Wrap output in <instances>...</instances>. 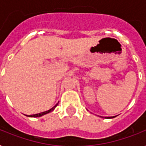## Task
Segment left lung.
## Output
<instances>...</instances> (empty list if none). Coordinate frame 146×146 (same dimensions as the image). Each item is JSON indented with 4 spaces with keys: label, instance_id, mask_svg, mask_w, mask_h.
Wrapping results in <instances>:
<instances>
[{
    "label": "left lung",
    "instance_id": "left-lung-1",
    "mask_svg": "<svg viewBox=\"0 0 146 146\" xmlns=\"http://www.w3.org/2000/svg\"><path fill=\"white\" fill-rule=\"evenodd\" d=\"M112 118H115V116H113V117H111L110 119H112Z\"/></svg>",
    "mask_w": 146,
    "mask_h": 146
}]
</instances>
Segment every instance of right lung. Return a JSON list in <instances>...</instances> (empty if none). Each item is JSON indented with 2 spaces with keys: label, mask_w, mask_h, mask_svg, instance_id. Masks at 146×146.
<instances>
[{
  "label": "right lung",
  "mask_w": 146,
  "mask_h": 146,
  "mask_svg": "<svg viewBox=\"0 0 146 146\" xmlns=\"http://www.w3.org/2000/svg\"><path fill=\"white\" fill-rule=\"evenodd\" d=\"M58 104H57L54 107H53L51 109H50V110L46 111H43V112H41V113H38V114H35V115H27V116H29V117H40V116L44 115H46V114H48V113H50V112L53 111L54 110V108L57 107V105Z\"/></svg>",
  "instance_id": "right-lung-1"
}]
</instances>
